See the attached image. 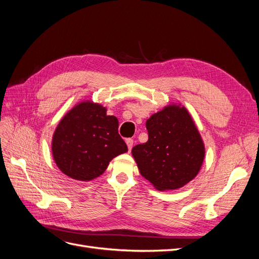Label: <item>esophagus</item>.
<instances>
[{
	"instance_id": "34e87169",
	"label": "esophagus",
	"mask_w": 259,
	"mask_h": 259,
	"mask_svg": "<svg viewBox=\"0 0 259 259\" xmlns=\"http://www.w3.org/2000/svg\"><path fill=\"white\" fill-rule=\"evenodd\" d=\"M125 142H126V145H127L128 151H131V150H132V148H133V145H134V140H133V139H131V138H127V139L125 140Z\"/></svg>"
}]
</instances>
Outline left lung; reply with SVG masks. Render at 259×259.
Instances as JSON below:
<instances>
[{"mask_svg":"<svg viewBox=\"0 0 259 259\" xmlns=\"http://www.w3.org/2000/svg\"><path fill=\"white\" fill-rule=\"evenodd\" d=\"M149 139L132 149L140 175L157 191L178 190L198 175L206 149L183 105L169 104L146 122Z\"/></svg>","mask_w":259,"mask_h":259,"instance_id":"8db88e82","label":"left lung"}]
</instances>
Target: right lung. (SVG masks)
<instances>
[{
    "instance_id": "add662e5",
    "label": "right lung",
    "mask_w": 259,
    "mask_h": 259,
    "mask_svg": "<svg viewBox=\"0 0 259 259\" xmlns=\"http://www.w3.org/2000/svg\"><path fill=\"white\" fill-rule=\"evenodd\" d=\"M118 127V119L107 115L103 105L92 101L75 105L52 136L51 151L58 168L77 181L96 179L112 158L127 152Z\"/></svg>"
}]
</instances>
